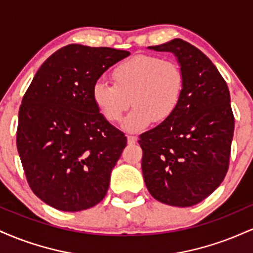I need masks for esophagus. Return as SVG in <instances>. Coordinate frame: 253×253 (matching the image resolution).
<instances>
[{
    "label": "esophagus",
    "instance_id": "esophagus-1",
    "mask_svg": "<svg viewBox=\"0 0 253 253\" xmlns=\"http://www.w3.org/2000/svg\"><path fill=\"white\" fill-rule=\"evenodd\" d=\"M127 140H128V144H135L136 140H138V136L128 135L127 136Z\"/></svg>",
    "mask_w": 253,
    "mask_h": 253
}]
</instances>
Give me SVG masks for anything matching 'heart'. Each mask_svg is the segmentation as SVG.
I'll return each instance as SVG.
<instances>
[{
  "label": "heart",
  "mask_w": 253,
  "mask_h": 253,
  "mask_svg": "<svg viewBox=\"0 0 253 253\" xmlns=\"http://www.w3.org/2000/svg\"><path fill=\"white\" fill-rule=\"evenodd\" d=\"M114 83L97 81L91 96L109 123H119L130 102L134 108L125 120L128 130L162 124L173 115L184 91V74L172 60L135 54L119 63L112 72Z\"/></svg>",
  "instance_id": "obj_1"
}]
</instances>
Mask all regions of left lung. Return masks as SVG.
Masks as SVG:
<instances>
[{
    "instance_id": "left-lung-1",
    "label": "left lung",
    "mask_w": 253,
    "mask_h": 253,
    "mask_svg": "<svg viewBox=\"0 0 253 253\" xmlns=\"http://www.w3.org/2000/svg\"><path fill=\"white\" fill-rule=\"evenodd\" d=\"M149 48L172 52L184 74L178 108L139 135L150 194L165 205L190 207L221 184L229 167L234 115L225 80L211 59L182 39Z\"/></svg>"
}]
</instances>
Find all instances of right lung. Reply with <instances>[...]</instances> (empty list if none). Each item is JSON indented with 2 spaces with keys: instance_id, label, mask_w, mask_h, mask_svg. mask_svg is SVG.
I'll list each match as a JSON object with an SVG mask.
<instances>
[{
  "instance_id": "right-lung-1",
  "label": "right lung",
  "mask_w": 253,
  "mask_h": 253,
  "mask_svg": "<svg viewBox=\"0 0 253 253\" xmlns=\"http://www.w3.org/2000/svg\"><path fill=\"white\" fill-rule=\"evenodd\" d=\"M128 51L71 43L43 62L22 97L16 146L28 185L64 211L88 210L106 196L127 145L91 96L107 69Z\"/></svg>"
}]
</instances>
